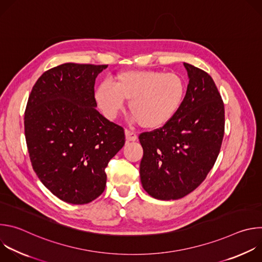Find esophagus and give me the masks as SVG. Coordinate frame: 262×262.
Returning <instances> with one entry per match:
<instances>
[{
	"instance_id": "obj_1",
	"label": "esophagus",
	"mask_w": 262,
	"mask_h": 262,
	"mask_svg": "<svg viewBox=\"0 0 262 262\" xmlns=\"http://www.w3.org/2000/svg\"><path fill=\"white\" fill-rule=\"evenodd\" d=\"M125 139L127 142H135L137 140V135L130 130L125 129Z\"/></svg>"
}]
</instances>
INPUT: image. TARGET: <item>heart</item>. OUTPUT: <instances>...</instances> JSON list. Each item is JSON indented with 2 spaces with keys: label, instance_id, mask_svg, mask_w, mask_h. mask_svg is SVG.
<instances>
[{
  "label": "heart",
  "instance_id": "obj_1",
  "mask_svg": "<svg viewBox=\"0 0 262 262\" xmlns=\"http://www.w3.org/2000/svg\"><path fill=\"white\" fill-rule=\"evenodd\" d=\"M186 93L184 79L159 70H125L102 83L95 99L104 114L114 118L128 101L133 120L144 128L156 129L177 114Z\"/></svg>",
  "mask_w": 262,
  "mask_h": 262
}]
</instances>
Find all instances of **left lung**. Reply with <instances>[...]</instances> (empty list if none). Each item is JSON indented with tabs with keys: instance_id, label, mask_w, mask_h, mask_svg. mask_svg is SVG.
I'll return each mask as SVG.
<instances>
[{
	"instance_id": "obj_1",
	"label": "left lung",
	"mask_w": 262,
	"mask_h": 262,
	"mask_svg": "<svg viewBox=\"0 0 262 262\" xmlns=\"http://www.w3.org/2000/svg\"><path fill=\"white\" fill-rule=\"evenodd\" d=\"M183 103L167 124L139 136L143 189L159 200L180 199L201 184L213 167L225 129V110L209 74L189 63Z\"/></svg>"
}]
</instances>
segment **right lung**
Returning <instances> with one entry per match:
<instances>
[{
  "instance_id": "add662e5",
  "label": "right lung",
  "mask_w": 262,
  "mask_h": 262,
  "mask_svg": "<svg viewBox=\"0 0 262 262\" xmlns=\"http://www.w3.org/2000/svg\"><path fill=\"white\" fill-rule=\"evenodd\" d=\"M106 67H54L37 80L28 99L25 136L32 167L67 203L87 204L102 194L104 169L125 143L123 128L95 108V79Z\"/></svg>"
}]
</instances>
